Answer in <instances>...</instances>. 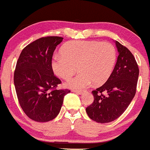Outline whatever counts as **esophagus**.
<instances>
[{"instance_id":"obj_1","label":"esophagus","mask_w":150,"mask_h":150,"mask_svg":"<svg viewBox=\"0 0 150 150\" xmlns=\"http://www.w3.org/2000/svg\"><path fill=\"white\" fill-rule=\"evenodd\" d=\"M72 91H73V92H74V93H76V94H83V91H78V90H75V89H74V90H72Z\"/></svg>"}]
</instances>
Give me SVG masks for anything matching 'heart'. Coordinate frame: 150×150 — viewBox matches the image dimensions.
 <instances>
[{
  "label": "heart",
  "mask_w": 150,
  "mask_h": 150,
  "mask_svg": "<svg viewBox=\"0 0 150 150\" xmlns=\"http://www.w3.org/2000/svg\"><path fill=\"white\" fill-rule=\"evenodd\" d=\"M62 54L55 55L51 68L57 76L69 79L79 70L75 77L66 82L67 87L83 89L94 82L101 85L107 81L115 66L117 51L112 44L96 41H74L66 43Z\"/></svg>",
  "instance_id": "1"
}]
</instances>
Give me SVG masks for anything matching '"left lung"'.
Segmentation results:
<instances>
[{
    "label": "left lung",
    "mask_w": 150,
    "mask_h": 150,
    "mask_svg": "<svg viewBox=\"0 0 150 150\" xmlns=\"http://www.w3.org/2000/svg\"><path fill=\"white\" fill-rule=\"evenodd\" d=\"M119 52L117 63L104 84L92 91L94 102L86 107L88 117L98 123H108L124 113L136 94L139 68L130 51L115 41Z\"/></svg>",
    "instance_id": "1"
}]
</instances>
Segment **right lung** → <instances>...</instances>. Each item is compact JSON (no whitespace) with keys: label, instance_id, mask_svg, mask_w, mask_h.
<instances>
[{"label":"right lung","instance_id":"obj_1","mask_svg":"<svg viewBox=\"0 0 150 150\" xmlns=\"http://www.w3.org/2000/svg\"><path fill=\"white\" fill-rule=\"evenodd\" d=\"M64 38L48 36L37 39L21 53L14 72V85L25 114L38 122L55 119L68 89H56L62 83L51 68L53 54Z\"/></svg>","mask_w":150,"mask_h":150}]
</instances>
